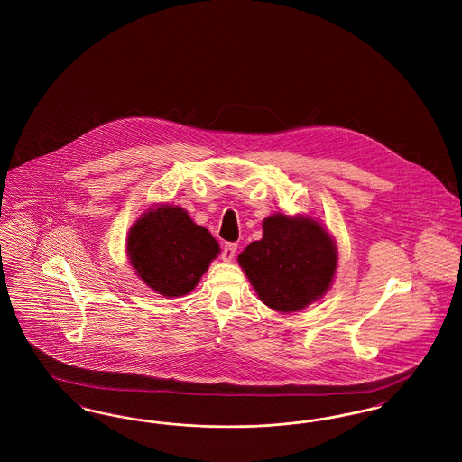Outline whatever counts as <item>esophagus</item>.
Here are the masks:
<instances>
[{"instance_id": "34e87169", "label": "esophagus", "mask_w": 462, "mask_h": 462, "mask_svg": "<svg viewBox=\"0 0 462 462\" xmlns=\"http://www.w3.org/2000/svg\"><path fill=\"white\" fill-rule=\"evenodd\" d=\"M236 253H237V244H225L221 249V260L228 263L236 258Z\"/></svg>"}]
</instances>
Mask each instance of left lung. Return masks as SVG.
<instances>
[{
	"label": "left lung",
	"mask_w": 462,
	"mask_h": 462,
	"mask_svg": "<svg viewBox=\"0 0 462 462\" xmlns=\"http://www.w3.org/2000/svg\"><path fill=\"white\" fill-rule=\"evenodd\" d=\"M329 232L308 217L272 215L263 221V239L251 242L239 264L266 307L289 313L326 294L337 266Z\"/></svg>",
	"instance_id": "1"
}]
</instances>
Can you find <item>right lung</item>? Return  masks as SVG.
Segmentation results:
<instances>
[{"label":"right lung","mask_w":462,"mask_h":462,"mask_svg":"<svg viewBox=\"0 0 462 462\" xmlns=\"http://www.w3.org/2000/svg\"><path fill=\"white\" fill-rule=\"evenodd\" d=\"M126 253L136 275L166 298L189 294L220 254L215 237L180 206L161 204L130 228Z\"/></svg>","instance_id":"right-lung-1"}]
</instances>
